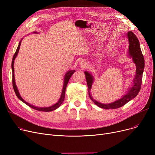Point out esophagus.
<instances>
[{
  "label": "esophagus",
  "instance_id": "1",
  "mask_svg": "<svg viewBox=\"0 0 155 155\" xmlns=\"http://www.w3.org/2000/svg\"><path fill=\"white\" fill-rule=\"evenodd\" d=\"M80 67H82V68H85V67H87V63L86 61H85L83 60V61L80 62Z\"/></svg>",
  "mask_w": 155,
  "mask_h": 155
}]
</instances>
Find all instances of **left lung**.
I'll list each match as a JSON object with an SVG mask.
<instances>
[{
	"instance_id": "1",
	"label": "left lung",
	"mask_w": 155,
	"mask_h": 155,
	"mask_svg": "<svg viewBox=\"0 0 155 155\" xmlns=\"http://www.w3.org/2000/svg\"><path fill=\"white\" fill-rule=\"evenodd\" d=\"M127 36L129 41V56L131 57L133 62L136 66V76L133 80V85L131 88H129L127 94L122 97L120 99L110 104H105L97 102L92 98L91 94V90L94 82V77L91 73L88 71L84 72L88 88L89 97L94 104L101 108L105 109H114L119 108L134 99L140 91L142 84L143 73L144 68V56L141 50L139 40L137 39L136 35L132 31H129L127 33Z\"/></svg>"
}]
</instances>
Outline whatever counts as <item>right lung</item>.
Returning <instances> with one entry per match:
<instances>
[{"label": "right lung", "instance_id": "1", "mask_svg": "<svg viewBox=\"0 0 155 155\" xmlns=\"http://www.w3.org/2000/svg\"><path fill=\"white\" fill-rule=\"evenodd\" d=\"M34 33H38L37 32H34ZM21 41L22 39L21 40V41L19 42V45H18V47L17 48V50H16L15 53H14V55L13 56L12 58V85H13V88H14V92L16 94V96H17L19 99H20L21 101H22L24 103H25L26 105H28L29 107L34 109L35 110H39V111H44V112H50V111H52V110H54L55 109H56L57 108H58L60 105H61V104L63 103V102L64 101V95H65V90H66V88H67V84H68V81L70 78V77H71V75L74 73V72L75 71V70H69L67 72L66 74H65L64 75V83H63V90H62V92H61V97L59 99V101H58V102H56V104H54V105H51V106L50 107H36V106H35V105H32L30 104H29L28 102H26L25 101H24L21 96L19 94V92L18 91V89L17 88V86H16L15 85V77H14V60L16 58V56H17L18 54V52H19V48H20V46H21Z\"/></svg>", "mask_w": 155, "mask_h": 155}]
</instances>
